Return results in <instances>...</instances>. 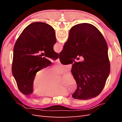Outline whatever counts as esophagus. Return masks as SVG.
I'll list each match as a JSON object with an SVG mask.
<instances>
[{
	"instance_id": "1",
	"label": "esophagus",
	"mask_w": 122,
	"mask_h": 122,
	"mask_svg": "<svg viewBox=\"0 0 122 122\" xmlns=\"http://www.w3.org/2000/svg\"><path fill=\"white\" fill-rule=\"evenodd\" d=\"M56 61H57V62H58V63H59V62H60V58H58L57 59V60H56Z\"/></svg>"
}]
</instances>
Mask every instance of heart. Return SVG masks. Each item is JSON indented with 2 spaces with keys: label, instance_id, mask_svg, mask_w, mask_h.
Here are the masks:
<instances>
[{
  "label": "heart",
  "instance_id": "b5f03b06",
  "mask_svg": "<svg viewBox=\"0 0 122 122\" xmlns=\"http://www.w3.org/2000/svg\"><path fill=\"white\" fill-rule=\"evenodd\" d=\"M70 66L58 64L51 67L43 68L36 73L32 82L34 93L46 97L65 96L68 94L67 89L74 92L77 87L75 77L71 74L64 75L58 81V75L68 73Z\"/></svg>",
  "mask_w": 122,
  "mask_h": 122
}]
</instances>
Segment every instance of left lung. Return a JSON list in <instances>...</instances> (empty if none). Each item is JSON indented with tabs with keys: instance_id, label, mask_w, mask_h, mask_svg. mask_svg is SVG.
I'll list each match as a JSON object with an SVG mask.
<instances>
[{
	"instance_id": "8db88e82",
	"label": "left lung",
	"mask_w": 122,
	"mask_h": 122,
	"mask_svg": "<svg viewBox=\"0 0 122 122\" xmlns=\"http://www.w3.org/2000/svg\"><path fill=\"white\" fill-rule=\"evenodd\" d=\"M56 42L54 29L44 22L29 24L20 34L14 47L12 71L22 93H32V82L36 73L51 63L47 57L58 58L53 50ZM40 51H44V53L38 55Z\"/></svg>"
}]
</instances>
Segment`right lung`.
<instances>
[{"instance_id": "add662e5", "label": "right lung", "mask_w": 122, "mask_h": 122, "mask_svg": "<svg viewBox=\"0 0 122 122\" xmlns=\"http://www.w3.org/2000/svg\"><path fill=\"white\" fill-rule=\"evenodd\" d=\"M78 55L83 57L82 61H74ZM59 55V58H66L69 64H73L71 73L77 83L73 98L87 100L101 93L109 75L110 65L107 44L96 27L86 23L74 26Z\"/></svg>"}]
</instances>
